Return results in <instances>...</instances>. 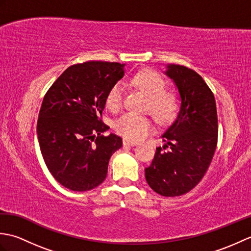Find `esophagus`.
Listing matches in <instances>:
<instances>
[{"label": "esophagus", "mask_w": 251, "mask_h": 251, "mask_svg": "<svg viewBox=\"0 0 251 251\" xmlns=\"http://www.w3.org/2000/svg\"><path fill=\"white\" fill-rule=\"evenodd\" d=\"M123 145L129 146V147H135V146L138 145V143L135 142V141H128L127 139H124V140H123Z\"/></svg>", "instance_id": "obj_1"}]
</instances>
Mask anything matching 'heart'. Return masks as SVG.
<instances>
[{
	"mask_svg": "<svg viewBox=\"0 0 251 251\" xmlns=\"http://www.w3.org/2000/svg\"><path fill=\"white\" fill-rule=\"evenodd\" d=\"M132 83L148 96L147 110L159 122H168L178 111V98L175 93L165 89L163 77L151 69L138 72ZM123 103V87L116 83L105 97V104L111 111H119ZM113 127L117 134L127 140H139L152 130V122L148 116L125 113L116 119Z\"/></svg>",
	"mask_w": 251,
	"mask_h": 251,
	"instance_id": "b5f03b06",
	"label": "heart"
}]
</instances>
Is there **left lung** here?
I'll list each match as a JSON object with an SVG mask.
<instances>
[{"label": "left lung", "instance_id": "obj_1", "mask_svg": "<svg viewBox=\"0 0 251 251\" xmlns=\"http://www.w3.org/2000/svg\"><path fill=\"white\" fill-rule=\"evenodd\" d=\"M167 75L177 86L181 106L177 119L163 134L146 168L150 188L163 196H180L200 183L212 161L218 142L215 96L199 73L184 66L169 65Z\"/></svg>", "mask_w": 251, "mask_h": 251}]
</instances>
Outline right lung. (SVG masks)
Returning a JSON list of instances; mask_svg holds the SVG:
<instances>
[{
    "instance_id": "obj_1",
    "label": "right lung",
    "mask_w": 251,
    "mask_h": 251,
    "mask_svg": "<svg viewBox=\"0 0 251 251\" xmlns=\"http://www.w3.org/2000/svg\"><path fill=\"white\" fill-rule=\"evenodd\" d=\"M124 65L87 61L69 67L44 96L36 132L44 162L65 188L83 192L104 181L110 157L122 147L101 120L110 88Z\"/></svg>"
}]
</instances>
